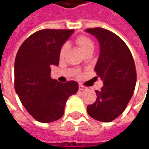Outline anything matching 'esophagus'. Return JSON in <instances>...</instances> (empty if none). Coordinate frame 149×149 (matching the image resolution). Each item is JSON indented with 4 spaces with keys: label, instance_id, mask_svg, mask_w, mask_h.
Wrapping results in <instances>:
<instances>
[{
    "label": "esophagus",
    "instance_id": "1",
    "mask_svg": "<svg viewBox=\"0 0 149 149\" xmlns=\"http://www.w3.org/2000/svg\"><path fill=\"white\" fill-rule=\"evenodd\" d=\"M79 90H81V91H83V90H86L87 88H86L85 86L82 85V84H79Z\"/></svg>",
    "mask_w": 149,
    "mask_h": 149
}]
</instances>
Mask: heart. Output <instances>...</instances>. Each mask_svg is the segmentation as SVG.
Here are the masks:
<instances>
[{"label":"heart","instance_id":"b5f03b06","mask_svg":"<svg viewBox=\"0 0 149 149\" xmlns=\"http://www.w3.org/2000/svg\"><path fill=\"white\" fill-rule=\"evenodd\" d=\"M76 44L79 45L80 49L83 51V53H85L89 49H94V43L93 41L86 36H79L76 39ZM67 49V45H64L61 49H60V55L62 57Z\"/></svg>","mask_w":149,"mask_h":149}]
</instances>
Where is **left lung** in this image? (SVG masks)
I'll return each mask as SVG.
<instances>
[{
    "label": "left lung",
    "instance_id": "1",
    "mask_svg": "<svg viewBox=\"0 0 149 149\" xmlns=\"http://www.w3.org/2000/svg\"><path fill=\"white\" fill-rule=\"evenodd\" d=\"M100 43V55L95 67L104 86L95 90L96 101L87 106L90 117L111 122L126 109L136 85L137 74L130 50L114 33L103 28L85 30Z\"/></svg>",
    "mask_w": 149,
    "mask_h": 149
}]
</instances>
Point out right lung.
Returning <instances> with one entry per match:
<instances>
[{
  "instance_id": "1",
  "label": "right lung",
  "mask_w": 149,
  "mask_h": 149,
  "mask_svg": "<svg viewBox=\"0 0 149 149\" xmlns=\"http://www.w3.org/2000/svg\"><path fill=\"white\" fill-rule=\"evenodd\" d=\"M74 30H41L20 45L15 60V89L28 113L40 123L58 120L66 101L77 93L75 81L60 83L50 77L51 65H59L61 47Z\"/></svg>"
}]
</instances>
